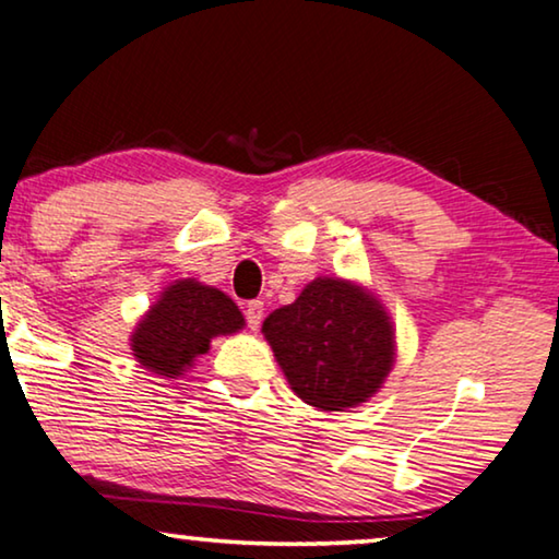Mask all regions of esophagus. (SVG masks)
I'll return each instance as SVG.
<instances>
[{"label":"esophagus","instance_id":"1","mask_svg":"<svg viewBox=\"0 0 559 559\" xmlns=\"http://www.w3.org/2000/svg\"><path fill=\"white\" fill-rule=\"evenodd\" d=\"M263 301H250L246 306V319H248V326L253 329V332H258V326H261L263 321Z\"/></svg>","mask_w":559,"mask_h":559}]
</instances>
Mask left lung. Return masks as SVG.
Returning a JSON list of instances; mask_svg holds the SVG:
<instances>
[{"label": "left lung", "mask_w": 559, "mask_h": 559, "mask_svg": "<svg viewBox=\"0 0 559 559\" xmlns=\"http://www.w3.org/2000/svg\"><path fill=\"white\" fill-rule=\"evenodd\" d=\"M263 336L290 390L326 413L367 403L395 365L390 313L344 278H313L263 321Z\"/></svg>", "instance_id": "obj_1"}]
</instances>
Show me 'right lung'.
<instances>
[{
    "mask_svg": "<svg viewBox=\"0 0 559 559\" xmlns=\"http://www.w3.org/2000/svg\"><path fill=\"white\" fill-rule=\"evenodd\" d=\"M246 319L230 296L194 278L162 290L131 334V352L148 372L179 377L210 349L219 334H235Z\"/></svg>",
    "mask_w": 559,
    "mask_h": 559,
    "instance_id": "1",
    "label": "right lung"
}]
</instances>
